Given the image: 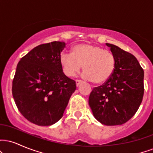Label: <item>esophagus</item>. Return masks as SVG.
Returning <instances> with one entry per match:
<instances>
[{"label":"esophagus","instance_id":"34e87169","mask_svg":"<svg viewBox=\"0 0 153 153\" xmlns=\"http://www.w3.org/2000/svg\"><path fill=\"white\" fill-rule=\"evenodd\" d=\"M75 82H76V85L77 86H78V85L80 84V82H81L82 81L80 80H75Z\"/></svg>","mask_w":153,"mask_h":153}]
</instances>
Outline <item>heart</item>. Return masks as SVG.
<instances>
[{
	"label": "heart",
	"instance_id": "heart-1",
	"mask_svg": "<svg viewBox=\"0 0 153 153\" xmlns=\"http://www.w3.org/2000/svg\"><path fill=\"white\" fill-rule=\"evenodd\" d=\"M60 64L68 76H74L82 66L85 78L94 83H101L113 74L115 57L111 52L98 45L84 43L73 47L71 54H61Z\"/></svg>",
	"mask_w": 153,
	"mask_h": 153
}]
</instances>
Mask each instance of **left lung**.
Wrapping results in <instances>:
<instances>
[{
  "label": "left lung",
  "instance_id": "8db88e82",
  "mask_svg": "<svg viewBox=\"0 0 153 153\" xmlns=\"http://www.w3.org/2000/svg\"><path fill=\"white\" fill-rule=\"evenodd\" d=\"M115 57L113 74L95 87L88 103L95 118L107 126L122 125L135 114L144 95V71L134 55L106 43Z\"/></svg>",
  "mask_w": 153,
  "mask_h": 153
}]
</instances>
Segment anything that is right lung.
Masks as SVG:
<instances>
[{"mask_svg":"<svg viewBox=\"0 0 153 153\" xmlns=\"http://www.w3.org/2000/svg\"><path fill=\"white\" fill-rule=\"evenodd\" d=\"M65 47V43L57 41L38 45L17 65L13 99L21 114L36 125L58 122L76 89L75 81L64 74L60 64Z\"/></svg>","mask_w":153,"mask_h":153,"instance_id":"1","label":"right lung"}]
</instances>
